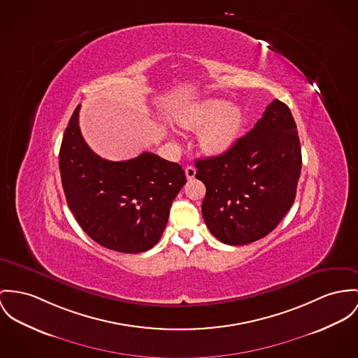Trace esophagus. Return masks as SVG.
Masks as SVG:
<instances>
[{
  "label": "esophagus",
  "instance_id": "1",
  "mask_svg": "<svg viewBox=\"0 0 358 358\" xmlns=\"http://www.w3.org/2000/svg\"><path fill=\"white\" fill-rule=\"evenodd\" d=\"M185 176H187V178H188V180H193V178H194V176H196V169H194L193 166H188V167H185Z\"/></svg>",
  "mask_w": 358,
  "mask_h": 358
}]
</instances>
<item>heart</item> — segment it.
Instances as JSON below:
<instances>
[{"label":"heart","instance_id":"obj_1","mask_svg":"<svg viewBox=\"0 0 358 358\" xmlns=\"http://www.w3.org/2000/svg\"><path fill=\"white\" fill-rule=\"evenodd\" d=\"M174 121L187 131L200 129L197 145L201 152L220 157L229 152L241 138L245 114L227 101L207 99L178 111Z\"/></svg>","mask_w":358,"mask_h":358}]
</instances>
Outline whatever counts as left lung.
I'll return each mask as SVG.
<instances>
[{"mask_svg":"<svg viewBox=\"0 0 358 358\" xmlns=\"http://www.w3.org/2000/svg\"><path fill=\"white\" fill-rule=\"evenodd\" d=\"M301 165L297 125L287 105L275 99L229 152L196 161L208 230L229 245L266 237L294 203Z\"/></svg>","mask_w":358,"mask_h":358,"instance_id":"obj_1","label":"left lung"}]
</instances>
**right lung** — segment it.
I'll list each match as a JSON object with an SVG mask.
<instances>
[{"label":"right lung","instance_id":"add662e5","mask_svg":"<svg viewBox=\"0 0 358 358\" xmlns=\"http://www.w3.org/2000/svg\"><path fill=\"white\" fill-rule=\"evenodd\" d=\"M79 109L69 120L58 155L68 207L99 245L145 252L164 234L171 203L187 182L185 173L152 152L121 162L101 158L83 138Z\"/></svg>","mask_w":358,"mask_h":358}]
</instances>
